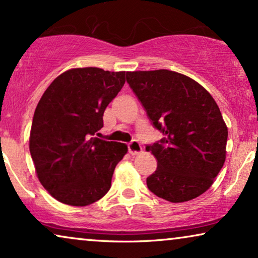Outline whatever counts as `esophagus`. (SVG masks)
<instances>
[{
    "instance_id": "obj_1",
    "label": "esophagus",
    "mask_w": 258,
    "mask_h": 258,
    "mask_svg": "<svg viewBox=\"0 0 258 258\" xmlns=\"http://www.w3.org/2000/svg\"><path fill=\"white\" fill-rule=\"evenodd\" d=\"M128 149H129V153L133 155H139L142 153V147H141L140 142H137V141H133V142H130L128 144Z\"/></svg>"
}]
</instances>
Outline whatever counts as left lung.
Instances as JSON below:
<instances>
[{
	"instance_id": "obj_1",
	"label": "left lung",
	"mask_w": 258,
	"mask_h": 258,
	"mask_svg": "<svg viewBox=\"0 0 258 258\" xmlns=\"http://www.w3.org/2000/svg\"><path fill=\"white\" fill-rule=\"evenodd\" d=\"M126 82L164 135L146 147L157 160L148 189L172 203L202 195L227 154L228 128L213 96L196 81L167 69L126 73Z\"/></svg>"
}]
</instances>
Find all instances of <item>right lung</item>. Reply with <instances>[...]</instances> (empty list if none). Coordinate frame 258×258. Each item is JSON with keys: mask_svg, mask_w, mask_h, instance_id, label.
Here are the masks:
<instances>
[{"mask_svg": "<svg viewBox=\"0 0 258 258\" xmlns=\"http://www.w3.org/2000/svg\"><path fill=\"white\" fill-rule=\"evenodd\" d=\"M125 72L100 68L67 70L38 102L29 149L41 184L59 202L86 207L111 186L115 167L128 151L124 143L96 137L103 114L125 82Z\"/></svg>", "mask_w": 258, "mask_h": 258, "instance_id": "1", "label": "right lung"}]
</instances>
